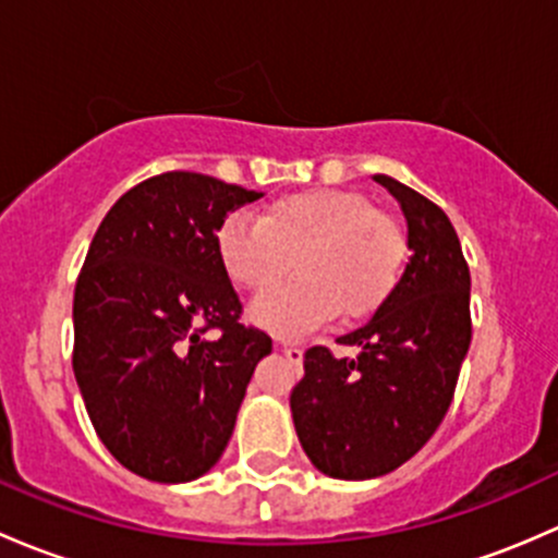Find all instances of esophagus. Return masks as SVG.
Masks as SVG:
<instances>
[{"instance_id": "esophagus-1", "label": "esophagus", "mask_w": 558, "mask_h": 558, "mask_svg": "<svg viewBox=\"0 0 558 558\" xmlns=\"http://www.w3.org/2000/svg\"><path fill=\"white\" fill-rule=\"evenodd\" d=\"M281 352H284V357L295 365L303 360V349L295 347V343H281Z\"/></svg>"}]
</instances>
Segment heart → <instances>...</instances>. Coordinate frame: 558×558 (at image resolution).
Here are the masks:
<instances>
[{
	"mask_svg": "<svg viewBox=\"0 0 558 558\" xmlns=\"http://www.w3.org/2000/svg\"><path fill=\"white\" fill-rule=\"evenodd\" d=\"M228 279L252 295L274 290L287 274L301 277L252 306V319L279 336L312 330L336 317H363L392 292L403 266L400 228L373 211L365 195L336 187L281 195L260 222L231 215L215 236Z\"/></svg>",
	"mask_w": 558,
	"mask_h": 558,
	"instance_id": "obj_1",
	"label": "heart"
}]
</instances>
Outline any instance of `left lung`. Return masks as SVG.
Wrapping results in <instances>:
<instances>
[{"instance_id":"8db88e82","label":"left lung","mask_w":558,"mask_h":558,"mask_svg":"<svg viewBox=\"0 0 558 558\" xmlns=\"http://www.w3.org/2000/svg\"><path fill=\"white\" fill-rule=\"evenodd\" d=\"M403 209L411 257L363 327L303 354L290 395L298 440L319 473L341 481L387 475L408 462L449 411L470 349V268L440 206L395 177L373 174Z\"/></svg>"}]
</instances>
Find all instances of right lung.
Wrapping results in <instances>:
<instances>
[{
	"mask_svg": "<svg viewBox=\"0 0 558 558\" xmlns=\"http://www.w3.org/2000/svg\"><path fill=\"white\" fill-rule=\"evenodd\" d=\"M263 193L169 171L120 195L74 287L72 367L96 435L131 473L185 484L217 464L271 338L239 322L220 222ZM217 326L221 336L203 332Z\"/></svg>",
	"mask_w": 558,
	"mask_h": 558,
	"instance_id": "1",
	"label": "right lung"
}]
</instances>
